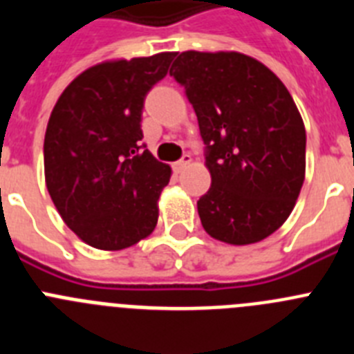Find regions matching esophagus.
Masks as SVG:
<instances>
[{
	"label": "esophagus",
	"instance_id": "esophagus-1",
	"mask_svg": "<svg viewBox=\"0 0 354 354\" xmlns=\"http://www.w3.org/2000/svg\"><path fill=\"white\" fill-rule=\"evenodd\" d=\"M189 162H192V156H189V154H184L183 159H180V161H177V162H175V165H174L175 171H183L184 168L189 167Z\"/></svg>",
	"mask_w": 354,
	"mask_h": 354
}]
</instances>
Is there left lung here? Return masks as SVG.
I'll list each match as a JSON object with an SVG mask.
<instances>
[{"label":"left lung","instance_id":"obj_1","mask_svg":"<svg viewBox=\"0 0 354 354\" xmlns=\"http://www.w3.org/2000/svg\"><path fill=\"white\" fill-rule=\"evenodd\" d=\"M207 145L211 187L196 202L214 239L259 243L292 212L305 180V124L271 68L237 51H184L170 68Z\"/></svg>","mask_w":354,"mask_h":354}]
</instances>
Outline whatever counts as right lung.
<instances>
[{
	"label": "right lung",
	"instance_id": "add662e5",
	"mask_svg": "<svg viewBox=\"0 0 354 354\" xmlns=\"http://www.w3.org/2000/svg\"><path fill=\"white\" fill-rule=\"evenodd\" d=\"M174 56L92 65L53 108L44 138L46 186L65 225L93 248H129L158 223L171 168L140 147L142 109Z\"/></svg>",
	"mask_w": 354,
	"mask_h": 354
}]
</instances>
